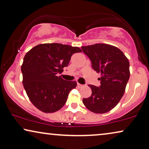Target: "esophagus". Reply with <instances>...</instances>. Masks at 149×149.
Wrapping results in <instances>:
<instances>
[{
	"instance_id": "esophagus-1",
	"label": "esophagus",
	"mask_w": 149,
	"mask_h": 149,
	"mask_svg": "<svg viewBox=\"0 0 149 149\" xmlns=\"http://www.w3.org/2000/svg\"><path fill=\"white\" fill-rule=\"evenodd\" d=\"M77 87H79V88H81V87L83 86V85L82 84H79V83H77Z\"/></svg>"
}]
</instances>
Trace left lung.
Wrapping results in <instances>:
<instances>
[{"mask_svg": "<svg viewBox=\"0 0 149 149\" xmlns=\"http://www.w3.org/2000/svg\"><path fill=\"white\" fill-rule=\"evenodd\" d=\"M92 62L93 70L100 73V87L88 85L92 95L83 98L86 107L95 113H105L116 107L124 94L130 78V63L122 51L114 46L95 44L81 47Z\"/></svg>", "mask_w": 149, "mask_h": 149, "instance_id": "obj_1", "label": "left lung"}]
</instances>
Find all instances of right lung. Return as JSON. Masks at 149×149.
<instances>
[{
	"label": "right lung",
	"instance_id": "1",
	"mask_svg": "<svg viewBox=\"0 0 149 149\" xmlns=\"http://www.w3.org/2000/svg\"><path fill=\"white\" fill-rule=\"evenodd\" d=\"M78 47L58 43L40 44L26 54L22 65L23 85L32 103L44 113H54L65 104L68 95L77 86L58 76L68 65Z\"/></svg>",
	"mask_w": 149,
	"mask_h": 149
}]
</instances>
